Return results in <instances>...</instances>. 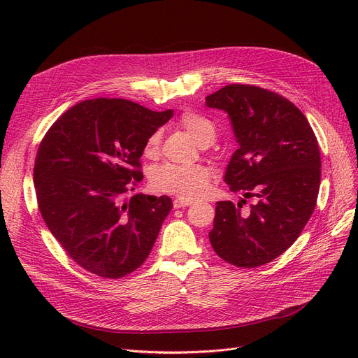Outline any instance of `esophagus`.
<instances>
[{
	"label": "esophagus",
	"instance_id": "obj_1",
	"mask_svg": "<svg viewBox=\"0 0 358 358\" xmlns=\"http://www.w3.org/2000/svg\"><path fill=\"white\" fill-rule=\"evenodd\" d=\"M193 201L192 200H187V199H176L173 201L174 204V209H181V208H185V206H190Z\"/></svg>",
	"mask_w": 358,
	"mask_h": 358
}]
</instances>
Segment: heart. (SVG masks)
Returning <instances> with one entry per match:
<instances>
[{
  "instance_id": "heart-1",
  "label": "heart",
  "mask_w": 358,
  "mask_h": 358,
  "mask_svg": "<svg viewBox=\"0 0 358 358\" xmlns=\"http://www.w3.org/2000/svg\"><path fill=\"white\" fill-rule=\"evenodd\" d=\"M180 126L189 131L199 145H209L216 138V126L206 116L197 111H184L178 119ZM161 148V130H154L143 145L146 157H155ZM150 185L159 193L178 196L180 199H196L208 192L212 171L203 164L176 165L164 164L152 169L150 173Z\"/></svg>"
}]
</instances>
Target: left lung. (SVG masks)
Returning a JSON list of instances; mask_svg holds the SVG:
<instances>
[{
    "mask_svg": "<svg viewBox=\"0 0 358 358\" xmlns=\"http://www.w3.org/2000/svg\"><path fill=\"white\" fill-rule=\"evenodd\" d=\"M206 104L231 117L239 148L224 182L245 196L236 206L216 203L209 239L223 261L255 268L290 248L315 210L321 184L317 139L292 101L257 85H227ZM250 196L257 201L243 208Z\"/></svg>",
    "mask_w": 358,
    "mask_h": 358,
    "instance_id": "1",
    "label": "left lung"
}]
</instances>
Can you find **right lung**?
I'll return each mask as SVG.
<instances>
[{"label":"right lung","instance_id":"right-lung-1","mask_svg":"<svg viewBox=\"0 0 358 358\" xmlns=\"http://www.w3.org/2000/svg\"><path fill=\"white\" fill-rule=\"evenodd\" d=\"M173 116L124 99H91L66 110L37 149V206L52 235L80 267L103 278L136 271L173 201L124 194L143 178L146 138Z\"/></svg>","mask_w":358,"mask_h":358}]
</instances>
